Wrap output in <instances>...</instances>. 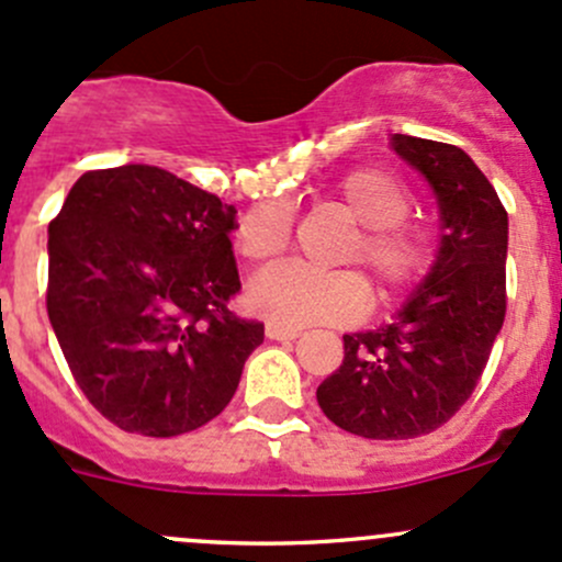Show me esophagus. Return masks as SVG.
<instances>
[{
  "label": "esophagus",
  "mask_w": 562,
  "mask_h": 562,
  "mask_svg": "<svg viewBox=\"0 0 562 562\" xmlns=\"http://www.w3.org/2000/svg\"><path fill=\"white\" fill-rule=\"evenodd\" d=\"M299 334H302L299 328L280 326V323H266V337L269 339H296Z\"/></svg>",
  "instance_id": "obj_1"
}]
</instances>
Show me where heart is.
Listing matches in <instances>:
<instances>
[{
	"label": "heart",
	"instance_id": "heart-1",
	"mask_svg": "<svg viewBox=\"0 0 562 562\" xmlns=\"http://www.w3.org/2000/svg\"><path fill=\"white\" fill-rule=\"evenodd\" d=\"M339 212L361 225L345 247V263H361L381 302L416 285L435 260V236L407 217L413 195L405 181L383 168H359L339 179ZM291 245V212L280 201H260L236 225V247L252 263L277 260ZM255 315L280 326H342L370 307V288L356 271L315 274L302 266H274L247 288Z\"/></svg>",
	"mask_w": 562,
	"mask_h": 562
}]
</instances>
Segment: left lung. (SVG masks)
<instances>
[{
  "instance_id": "1",
  "label": "left lung",
  "mask_w": 562,
  "mask_h": 562,
  "mask_svg": "<svg viewBox=\"0 0 562 562\" xmlns=\"http://www.w3.org/2000/svg\"><path fill=\"white\" fill-rule=\"evenodd\" d=\"M432 187L440 249L394 321L345 334V359L317 386V405L345 432L407 440L443 427L479 386L506 317L508 214L459 146L391 135Z\"/></svg>"
}]
</instances>
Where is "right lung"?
<instances>
[{"label": "right lung", "instance_id": "right-lung-1", "mask_svg": "<svg viewBox=\"0 0 562 562\" xmlns=\"http://www.w3.org/2000/svg\"><path fill=\"white\" fill-rule=\"evenodd\" d=\"M236 209L155 166L87 171L48 225L45 307L78 389L146 438L192 432L225 411L263 323L241 291Z\"/></svg>", "mask_w": 562, "mask_h": 562}]
</instances>
